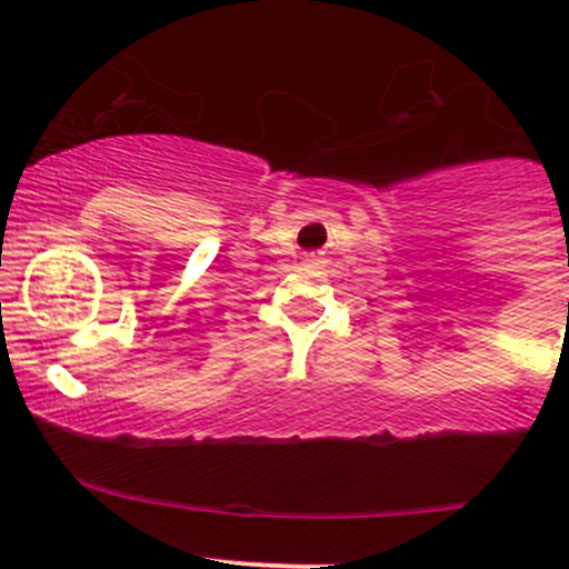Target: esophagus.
<instances>
[{"instance_id": "1", "label": "esophagus", "mask_w": 569, "mask_h": 569, "mask_svg": "<svg viewBox=\"0 0 569 569\" xmlns=\"http://www.w3.org/2000/svg\"><path fill=\"white\" fill-rule=\"evenodd\" d=\"M306 263H319V256H317V252H308V256H306Z\"/></svg>"}]
</instances>
